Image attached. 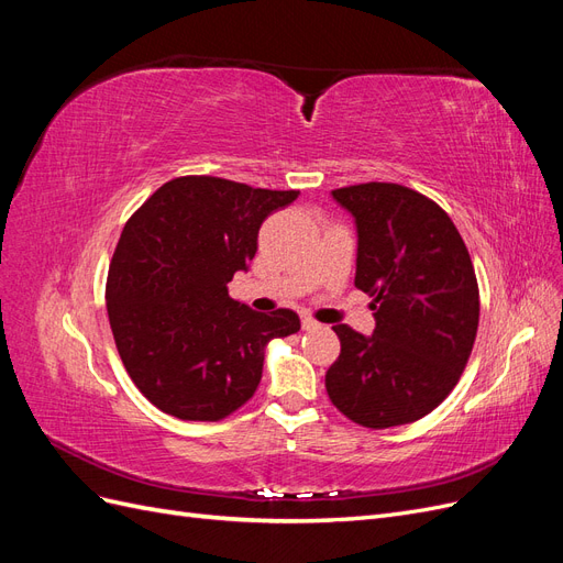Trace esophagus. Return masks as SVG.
Wrapping results in <instances>:
<instances>
[{
	"mask_svg": "<svg viewBox=\"0 0 563 563\" xmlns=\"http://www.w3.org/2000/svg\"><path fill=\"white\" fill-rule=\"evenodd\" d=\"M300 327H302V331H314V329H319V323L312 317H302Z\"/></svg>",
	"mask_w": 563,
	"mask_h": 563,
	"instance_id": "34e87169",
	"label": "esophagus"
}]
</instances>
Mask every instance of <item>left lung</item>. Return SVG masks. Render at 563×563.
I'll use <instances>...</instances> for the list:
<instances>
[{
	"label": "left lung",
	"instance_id": "8db88e82",
	"mask_svg": "<svg viewBox=\"0 0 563 563\" xmlns=\"http://www.w3.org/2000/svg\"><path fill=\"white\" fill-rule=\"evenodd\" d=\"M356 220L354 286L373 298L371 338L333 327L327 371L333 406L371 430L432 413L463 376L479 327V284L470 251L437 201L397 183L338 187Z\"/></svg>",
	"mask_w": 563,
	"mask_h": 563
}]
</instances>
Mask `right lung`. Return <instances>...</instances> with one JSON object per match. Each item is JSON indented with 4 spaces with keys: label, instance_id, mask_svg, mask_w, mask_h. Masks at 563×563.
Segmentation results:
<instances>
[{
    "label": "right lung",
    "instance_id": "obj_1",
    "mask_svg": "<svg viewBox=\"0 0 563 563\" xmlns=\"http://www.w3.org/2000/svg\"><path fill=\"white\" fill-rule=\"evenodd\" d=\"M298 195L180 176L126 220L108 269V317L133 385L159 411L228 418L258 387L269 340L300 329L294 310L263 314L228 294L258 251L263 220Z\"/></svg>",
    "mask_w": 563,
    "mask_h": 563
}]
</instances>
